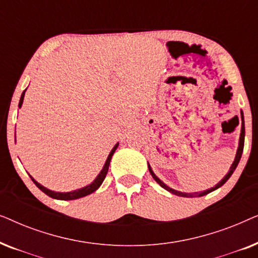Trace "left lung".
<instances>
[{"mask_svg": "<svg viewBox=\"0 0 258 258\" xmlns=\"http://www.w3.org/2000/svg\"><path fill=\"white\" fill-rule=\"evenodd\" d=\"M241 116H242V129H241V136H239V144H238L237 153H236L235 161H234V163L231 164L230 170H229L228 174L225 175V176H224V178L222 179V181H221L220 183H217V184L215 185L214 188L208 189V190H206V191H203V192H194V194H185V192L177 191V190H174V189L169 188L168 185H165L164 183L162 182L161 179L158 178L157 176L154 174V171L151 170L150 165H148V168H149L150 174H151V176H153V177H154L155 181H156V182L158 183V184H160V185L162 186V188H164L165 190H168V191H170L171 194H175V195H177V196H182V197H196V196H204V195H207V194H209V192H211V191H214V190H216V189L220 188V186L223 185L224 183L227 182L229 178H230V176L232 175V172L235 171V169H236V167H237V165H238V162H239V160H241V156H242V153H243V147H244V134H245V130H244V117H243V112H242V115H241Z\"/></svg>", "mask_w": 258, "mask_h": 258, "instance_id": "left-lung-1", "label": "left lung"}]
</instances>
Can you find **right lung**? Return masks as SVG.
<instances>
[{
	"label": "right lung",
	"instance_id": "right-lung-1",
	"mask_svg": "<svg viewBox=\"0 0 258 258\" xmlns=\"http://www.w3.org/2000/svg\"><path fill=\"white\" fill-rule=\"evenodd\" d=\"M24 93H26V90H24L23 93H22V95H21V100H20V103H19V107H20V108H21V105H22V103H23ZM117 146H118V143L116 144V146H115L114 148H112V150L110 151V154H109L107 161H105V164H104L103 169H102L100 174H98L96 179H95V181H94L93 183H91V184L84 186V188H82V189L74 190V191H70V192H55V191H51V190H49V189H47V188H44L43 185H41L40 183L35 181V179H34L33 177H31V176H30V178L33 179V182L35 183V184H36V186H37L38 189L42 190V191H43L44 194H47L48 196L52 197V199H56V200H64V201L81 199V197H84V196L89 195V194L94 192L95 190H97L98 188H100V185L102 184V182L104 181L105 176H107V172H108V169H109V164H110V160H111L112 155H114V153H115V150L117 149Z\"/></svg>",
	"mask_w": 258,
	"mask_h": 258
}]
</instances>
